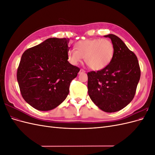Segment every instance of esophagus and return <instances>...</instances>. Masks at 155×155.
<instances>
[{
    "mask_svg": "<svg viewBox=\"0 0 155 155\" xmlns=\"http://www.w3.org/2000/svg\"><path fill=\"white\" fill-rule=\"evenodd\" d=\"M84 72H85V71L82 68L80 69V70H79V73H84Z\"/></svg>",
    "mask_w": 155,
    "mask_h": 155,
    "instance_id": "34e87169",
    "label": "esophagus"
}]
</instances>
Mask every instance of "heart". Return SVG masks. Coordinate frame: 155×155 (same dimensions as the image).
Segmentation results:
<instances>
[{"instance_id":"1","label":"heart","mask_w":155,"mask_h":155,"mask_svg":"<svg viewBox=\"0 0 155 155\" xmlns=\"http://www.w3.org/2000/svg\"><path fill=\"white\" fill-rule=\"evenodd\" d=\"M76 48L68 51L70 63L77 65L85 58L86 64L94 70H100L107 67L114 55V45L107 39H89L78 41Z\"/></svg>"}]
</instances>
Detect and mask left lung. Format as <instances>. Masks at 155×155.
<instances>
[{
  "instance_id": "left-lung-1",
  "label": "left lung",
  "mask_w": 155,
  "mask_h": 155,
  "mask_svg": "<svg viewBox=\"0 0 155 155\" xmlns=\"http://www.w3.org/2000/svg\"><path fill=\"white\" fill-rule=\"evenodd\" d=\"M104 37L111 39L114 57L105 68L88 72V93L101 110L114 112L133 100L140 78V68L137 57L122 40L113 34Z\"/></svg>"
}]
</instances>
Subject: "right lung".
<instances>
[{
  "mask_svg": "<svg viewBox=\"0 0 155 155\" xmlns=\"http://www.w3.org/2000/svg\"><path fill=\"white\" fill-rule=\"evenodd\" d=\"M69 41L49 38L22 55L17 73L18 86L24 100L37 110H50L61 104L80 70L68 61Z\"/></svg>",
  "mask_w": 155,
  "mask_h": 155,
  "instance_id": "add662e5",
  "label": "right lung"
}]
</instances>
